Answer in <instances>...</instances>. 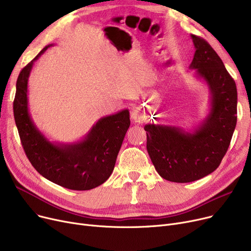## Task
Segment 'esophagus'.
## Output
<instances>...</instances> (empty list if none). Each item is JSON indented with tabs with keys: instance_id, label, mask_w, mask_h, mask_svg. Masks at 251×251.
I'll list each match as a JSON object with an SVG mask.
<instances>
[{
	"instance_id": "esophagus-1",
	"label": "esophagus",
	"mask_w": 251,
	"mask_h": 251,
	"mask_svg": "<svg viewBox=\"0 0 251 251\" xmlns=\"http://www.w3.org/2000/svg\"><path fill=\"white\" fill-rule=\"evenodd\" d=\"M132 117L134 118V120H137V119L139 118V112L138 111H133L132 112Z\"/></svg>"
}]
</instances>
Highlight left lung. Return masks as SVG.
Returning a JSON list of instances; mask_svg holds the SVG:
<instances>
[{
	"label": "left lung",
	"mask_w": 251,
	"mask_h": 251,
	"mask_svg": "<svg viewBox=\"0 0 251 251\" xmlns=\"http://www.w3.org/2000/svg\"><path fill=\"white\" fill-rule=\"evenodd\" d=\"M195 48L189 66L209 92L208 112L190 130L147 124V149L160 176L187 183L213 173L226 154L237 123V88L215 50L201 37L190 35Z\"/></svg>",
	"instance_id": "left-lung-1"
}]
</instances>
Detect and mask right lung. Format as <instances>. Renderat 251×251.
Masks as SVG:
<instances>
[{
    "label": "right lung",
    "instance_id": "right-lung-1",
    "mask_svg": "<svg viewBox=\"0 0 251 251\" xmlns=\"http://www.w3.org/2000/svg\"><path fill=\"white\" fill-rule=\"evenodd\" d=\"M52 45L45 47L21 70L13 110L22 147L37 172L50 182L72 190L96 188L111 176L117 155L130 126L128 109L100 118L80 140H49L32 120L28 108V78L34 62Z\"/></svg>",
    "mask_w": 251,
    "mask_h": 251
}]
</instances>
